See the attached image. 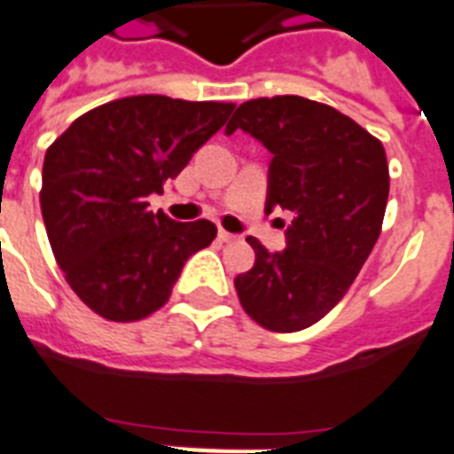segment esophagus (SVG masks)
Listing matches in <instances>:
<instances>
[{"mask_svg":"<svg viewBox=\"0 0 454 454\" xmlns=\"http://www.w3.org/2000/svg\"><path fill=\"white\" fill-rule=\"evenodd\" d=\"M218 239H220V241H223V243H230V241H234L236 236L230 234V231H227V230H218Z\"/></svg>","mask_w":454,"mask_h":454,"instance_id":"34e87169","label":"esophagus"}]
</instances>
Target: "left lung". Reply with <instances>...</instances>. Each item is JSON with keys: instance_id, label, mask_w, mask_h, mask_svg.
Wrapping results in <instances>:
<instances>
[{"instance_id": "8db88e82", "label": "left lung", "mask_w": 454, "mask_h": 454, "mask_svg": "<svg viewBox=\"0 0 454 454\" xmlns=\"http://www.w3.org/2000/svg\"><path fill=\"white\" fill-rule=\"evenodd\" d=\"M243 129L273 155L267 208L294 213L287 248L271 254L254 236L250 271L234 278L243 310L269 332H299L343 299L383 230L389 168L383 144L334 106L297 95L236 108Z\"/></svg>"}]
</instances>
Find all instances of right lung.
<instances>
[{"label":"right lung","mask_w":454,"mask_h":454,"mask_svg":"<svg viewBox=\"0 0 454 454\" xmlns=\"http://www.w3.org/2000/svg\"><path fill=\"white\" fill-rule=\"evenodd\" d=\"M234 104L122 97L71 122L46 151L41 213L78 299L111 322L153 316L190 254L211 246V220L174 223L148 194L181 174Z\"/></svg>","instance_id":"obj_1"}]
</instances>
